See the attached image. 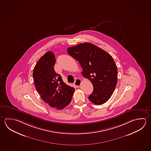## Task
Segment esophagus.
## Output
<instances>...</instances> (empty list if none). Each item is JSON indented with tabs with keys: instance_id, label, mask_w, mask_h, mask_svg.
I'll return each instance as SVG.
<instances>
[{
	"instance_id": "34e87169",
	"label": "esophagus",
	"mask_w": 151,
	"mask_h": 151,
	"mask_svg": "<svg viewBox=\"0 0 151 151\" xmlns=\"http://www.w3.org/2000/svg\"><path fill=\"white\" fill-rule=\"evenodd\" d=\"M81 83V80L80 79H76L74 81V85L76 87H79Z\"/></svg>"
}]
</instances>
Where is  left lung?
Returning <instances> with one entry per match:
<instances>
[{
    "label": "left lung",
    "instance_id": "8db88e82",
    "mask_svg": "<svg viewBox=\"0 0 151 151\" xmlns=\"http://www.w3.org/2000/svg\"><path fill=\"white\" fill-rule=\"evenodd\" d=\"M69 55L82 67V76L91 81L93 89L88 99L101 105L110 99L118 81L117 67L112 57L104 50L89 42L69 47Z\"/></svg>",
    "mask_w": 151,
    "mask_h": 151
}]
</instances>
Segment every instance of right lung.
<instances>
[{
	"mask_svg": "<svg viewBox=\"0 0 151 151\" xmlns=\"http://www.w3.org/2000/svg\"><path fill=\"white\" fill-rule=\"evenodd\" d=\"M55 62L53 52L45 53L34 68L33 81L42 99L50 106L61 110L71 101L74 88L67 85L60 75L55 72Z\"/></svg>",
	"mask_w": 151,
	"mask_h": 151,
	"instance_id": "1",
	"label": "right lung"
}]
</instances>
